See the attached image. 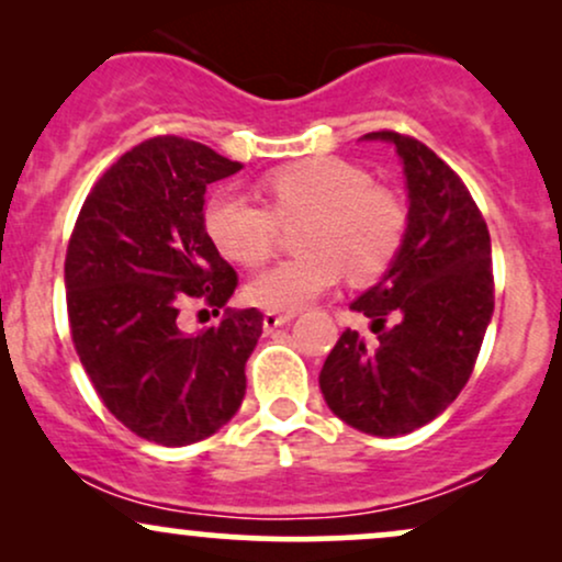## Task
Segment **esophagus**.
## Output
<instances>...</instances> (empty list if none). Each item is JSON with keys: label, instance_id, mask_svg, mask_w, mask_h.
I'll list each match as a JSON object with an SVG mask.
<instances>
[{"label": "esophagus", "instance_id": "1", "mask_svg": "<svg viewBox=\"0 0 562 562\" xmlns=\"http://www.w3.org/2000/svg\"><path fill=\"white\" fill-rule=\"evenodd\" d=\"M293 317L295 314H290V312H267L263 314V330H274V327L288 325Z\"/></svg>", "mask_w": 562, "mask_h": 562}]
</instances>
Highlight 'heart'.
<instances>
[{"mask_svg": "<svg viewBox=\"0 0 562 562\" xmlns=\"http://www.w3.org/2000/svg\"><path fill=\"white\" fill-rule=\"evenodd\" d=\"M263 205L237 192H218L205 203L211 243L243 267L272 259L280 227L301 222L295 259L280 261L248 285V299L272 312H299L325 295L340 274L370 282L391 269L406 237L404 200L375 184L351 160L317 156L280 166L261 177Z\"/></svg>", "mask_w": 562, "mask_h": 562, "instance_id": "obj_1", "label": "heart"}]
</instances>
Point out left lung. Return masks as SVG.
I'll return each mask as SVG.
<instances>
[{
	"label": "left lung",
	"instance_id": "8db88e82",
	"mask_svg": "<svg viewBox=\"0 0 562 562\" xmlns=\"http://www.w3.org/2000/svg\"><path fill=\"white\" fill-rule=\"evenodd\" d=\"M364 139L396 145L409 224L383 280L351 303L375 340L340 335L319 389L340 420L389 438L441 415L473 375L494 314L492 237L465 182L428 145L389 128Z\"/></svg>",
	"mask_w": 562,
	"mask_h": 562
}]
</instances>
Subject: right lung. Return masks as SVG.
<instances>
[{
    "mask_svg": "<svg viewBox=\"0 0 562 562\" xmlns=\"http://www.w3.org/2000/svg\"><path fill=\"white\" fill-rule=\"evenodd\" d=\"M243 166L200 142L153 137L132 147L83 200L66 254L70 338L97 396L132 434L187 447L240 409L259 308H229L237 272L203 224L205 187ZM187 300L225 308L184 334Z\"/></svg>",
    "mask_w": 562,
    "mask_h": 562,
    "instance_id": "obj_1",
    "label": "right lung"
}]
</instances>
